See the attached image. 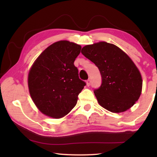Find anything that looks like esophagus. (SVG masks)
Listing matches in <instances>:
<instances>
[{
    "label": "esophagus",
    "mask_w": 157,
    "mask_h": 157,
    "mask_svg": "<svg viewBox=\"0 0 157 157\" xmlns=\"http://www.w3.org/2000/svg\"><path fill=\"white\" fill-rule=\"evenodd\" d=\"M86 84H87L88 86H90V84H91V80H90V79H88L87 81H86Z\"/></svg>",
    "instance_id": "34e87169"
}]
</instances>
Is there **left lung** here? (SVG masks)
Segmentation results:
<instances>
[{"mask_svg":"<svg viewBox=\"0 0 157 157\" xmlns=\"http://www.w3.org/2000/svg\"><path fill=\"white\" fill-rule=\"evenodd\" d=\"M82 53L97 66L101 73V86L94 91L99 105L113 113L131 108L141 94L142 79L129 56L106 42L85 46Z\"/></svg>","mask_w":157,"mask_h":157,"instance_id":"1","label":"left lung"}]
</instances>
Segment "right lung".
I'll return each instance as SVG.
<instances>
[{
	"label": "right lung",
	"instance_id": "right-lung-1",
	"mask_svg": "<svg viewBox=\"0 0 157 157\" xmlns=\"http://www.w3.org/2000/svg\"><path fill=\"white\" fill-rule=\"evenodd\" d=\"M81 46L67 40L53 43L43 51L29 70L28 88L32 99L43 114L61 118L76 105L86 86L79 78L74 61Z\"/></svg>",
	"mask_w": 157,
	"mask_h": 157
}]
</instances>
